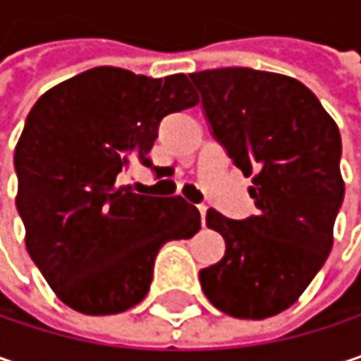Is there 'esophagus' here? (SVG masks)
I'll return each mask as SVG.
<instances>
[{"mask_svg": "<svg viewBox=\"0 0 361 361\" xmlns=\"http://www.w3.org/2000/svg\"><path fill=\"white\" fill-rule=\"evenodd\" d=\"M207 211H209V207H207V204H198V213H200V221H202V225H204V219H207Z\"/></svg>", "mask_w": 361, "mask_h": 361, "instance_id": "obj_1", "label": "esophagus"}]
</instances>
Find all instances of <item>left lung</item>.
Segmentation results:
<instances>
[{
	"instance_id": "1",
	"label": "left lung",
	"mask_w": 361,
	"mask_h": 361,
	"mask_svg": "<svg viewBox=\"0 0 361 361\" xmlns=\"http://www.w3.org/2000/svg\"><path fill=\"white\" fill-rule=\"evenodd\" d=\"M214 140L252 176L256 214L209 209L223 258L200 271L214 308L235 318L287 310L322 269L343 204L341 134L308 86L273 72L221 68L190 74Z\"/></svg>"
}]
</instances>
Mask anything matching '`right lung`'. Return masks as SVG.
Listing matches in <instances>:
<instances>
[{"label":"right lung","instance_id":"add662e5","mask_svg":"<svg viewBox=\"0 0 361 361\" xmlns=\"http://www.w3.org/2000/svg\"><path fill=\"white\" fill-rule=\"evenodd\" d=\"M194 105L183 74L103 66L53 86L30 109L14 152L16 209L32 262L66 306L92 316L136 306L161 246L200 229L198 209L181 196L119 185L132 165L152 167L161 119Z\"/></svg>","mask_w":361,"mask_h":361}]
</instances>
